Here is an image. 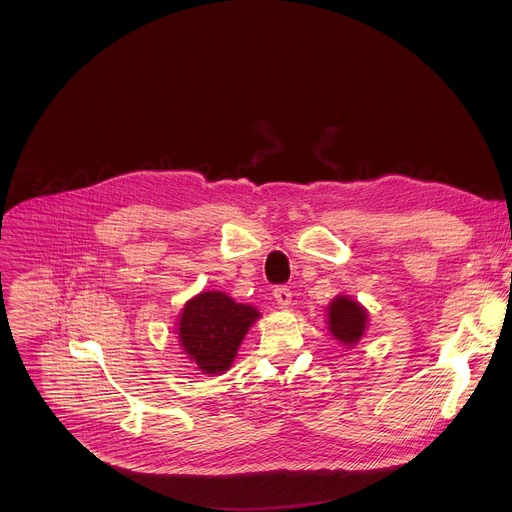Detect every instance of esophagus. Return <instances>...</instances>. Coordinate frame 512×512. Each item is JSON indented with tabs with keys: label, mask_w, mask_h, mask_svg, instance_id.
<instances>
[{
	"label": "esophagus",
	"mask_w": 512,
	"mask_h": 512,
	"mask_svg": "<svg viewBox=\"0 0 512 512\" xmlns=\"http://www.w3.org/2000/svg\"><path fill=\"white\" fill-rule=\"evenodd\" d=\"M273 298H275V304L279 308H287L291 304V291H289V287H285V285L275 287L273 289Z\"/></svg>",
	"instance_id": "obj_1"
}]
</instances>
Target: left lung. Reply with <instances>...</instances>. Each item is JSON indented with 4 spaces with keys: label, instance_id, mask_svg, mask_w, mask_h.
Returning a JSON list of instances; mask_svg holds the SVG:
<instances>
[{
    "label": "left lung",
    "instance_id": "1",
    "mask_svg": "<svg viewBox=\"0 0 512 512\" xmlns=\"http://www.w3.org/2000/svg\"><path fill=\"white\" fill-rule=\"evenodd\" d=\"M326 326L338 344L354 348L369 326V310L350 296L338 294L326 308Z\"/></svg>",
    "mask_w": 512,
    "mask_h": 512
}]
</instances>
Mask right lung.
<instances>
[{"mask_svg":"<svg viewBox=\"0 0 512 512\" xmlns=\"http://www.w3.org/2000/svg\"><path fill=\"white\" fill-rule=\"evenodd\" d=\"M261 312L237 304L225 291H202L178 314V346L202 375L216 377L231 369L239 346Z\"/></svg>","mask_w":512,"mask_h":512,"instance_id":"add662e5","label":"right lung"}]
</instances>
